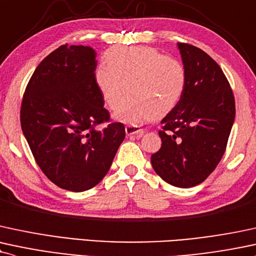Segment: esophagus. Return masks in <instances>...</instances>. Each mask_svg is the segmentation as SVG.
<instances>
[{
    "label": "esophagus",
    "mask_w": 256,
    "mask_h": 256,
    "mask_svg": "<svg viewBox=\"0 0 256 256\" xmlns=\"http://www.w3.org/2000/svg\"><path fill=\"white\" fill-rule=\"evenodd\" d=\"M125 132L128 136H132V134H136L137 137H142L144 134V130L137 125H128L125 128Z\"/></svg>",
    "instance_id": "1"
}]
</instances>
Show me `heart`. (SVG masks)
Returning <instances> with one entry per match:
<instances>
[{"label":"heart","mask_w":256,"mask_h":256,"mask_svg":"<svg viewBox=\"0 0 256 256\" xmlns=\"http://www.w3.org/2000/svg\"><path fill=\"white\" fill-rule=\"evenodd\" d=\"M94 78L112 110L119 106L128 86L130 96L116 112V119L125 124L168 114L180 101L186 86L182 64L149 46L110 48Z\"/></svg>","instance_id":"1"}]
</instances>
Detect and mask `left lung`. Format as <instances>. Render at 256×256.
I'll list each match as a JSON object with an SVG mask.
<instances>
[{
    "instance_id": "left-lung-1",
    "label": "left lung",
    "mask_w": 256,
    "mask_h": 256,
    "mask_svg": "<svg viewBox=\"0 0 256 256\" xmlns=\"http://www.w3.org/2000/svg\"><path fill=\"white\" fill-rule=\"evenodd\" d=\"M186 70L184 90L162 119L161 149L152 155L154 170L180 188L202 184L226 152L235 120V98L220 66L206 52L178 42Z\"/></svg>"
}]
</instances>
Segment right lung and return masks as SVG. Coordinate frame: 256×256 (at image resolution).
Wrapping results in <instances>:
<instances>
[{
	"instance_id": "right-lung-1",
	"label": "right lung",
	"mask_w": 256,
	"mask_h": 256,
	"mask_svg": "<svg viewBox=\"0 0 256 256\" xmlns=\"http://www.w3.org/2000/svg\"><path fill=\"white\" fill-rule=\"evenodd\" d=\"M96 52L62 45L33 72L21 104V128L36 163L60 188H93L110 170L125 138L122 122H108L95 83Z\"/></svg>"
}]
</instances>
